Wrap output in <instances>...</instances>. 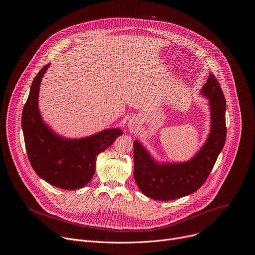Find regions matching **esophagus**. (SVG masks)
Instances as JSON below:
<instances>
[{
	"instance_id": "1",
	"label": "esophagus",
	"mask_w": 255,
	"mask_h": 255,
	"mask_svg": "<svg viewBox=\"0 0 255 255\" xmlns=\"http://www.w3.org/2000/svg\"><path fill=\"white\" fill-rule=\"evenodd\" d=\"M139 127H140V126H139V123H138V121H137L136 119L130 120L129 123H128V129H129V131H130L131 133H134V134L138 133Z\"/></svg>"
}]
</instances>
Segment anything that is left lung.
Here are the masks:
<instances>
[{"instance_id": "obj_1", "label": "left lung", "mask_w": 255, "mask_h": 255, "mask_svg": "<svg viewBox=\"0 0 255 255\" xmlns=\"http://www.w3.org/2000/svg\"><path fill=\"white\" fill-rule=\"evenodd\" d=\"M201 94L209 100L211 130L199 152L185 162H156L143 145L135 140L134 178L140 191L150 199L171 201L199 190L208 178L226 140V101L223 91L210 74Z\"/></svg>"}]
</instances>
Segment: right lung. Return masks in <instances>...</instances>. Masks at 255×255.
I'll return each instance as SVG.
<instances>
[{
	"instance_id": "1",
	"label": "right lung",
	"mask_w": 255,
	"mask_h": 255,
	"mask_svg": "<svg viewBox=\"0 0 255 255\" xmlns=\"http://www.w3.org/2000/svg\"><path fill=\"white\" fill-rule=\"evenodd\" d=\"M49 65L42 67L34 78L23 109L26 151L35 172L48 184L63 190H79L94 176L97 156L123 132L111 128L80 139H67L54 133L43 122L38 109L40 83Z\"/></svg>"
}]
</instances>
